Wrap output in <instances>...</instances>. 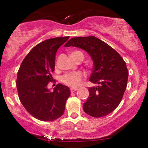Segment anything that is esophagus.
<instances>
[{
	"label": "esophagus",
	"mask_w": 148,
	"mask_h": 148,
	"mask_svg": "<svg viewBox=\"0 0 148 148\" xmlns=\"http://www.w3.org/2000/svg\"><path fill=\"white\" fill-rule=\"evenodd\" d=\"M78 90V89L77 88H71L70 89V90H71V93H73V92H75V91H77V90Z\"/></svg>",
	"instance_id": "1"
}]
</instances>
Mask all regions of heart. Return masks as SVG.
I'll use <instances>...</instances> for the list:
<instances>
[{"label": "heart", "instance_id": "obj_1", "mask_svg": "<svg viewBox=\"0 0 148 148\" xmlns=\"http://www.w3.org/2000/svg\"><path fill=\"white\" fill-rule=\"evenodd\" d=\"M77 54H82L79 51H75L71 53V56L73 58H75ZM85 78V75L81 71L71 72L65 73L62 75L61 78L62 82L66 86L71 87V88H76L82 84L83 80Z\"/></svg>", "mask_w": 148, "mask_h": 148}]
</instances>
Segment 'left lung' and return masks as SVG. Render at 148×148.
I'll return each instance as SVG.
<instances>
[{"instance_id": "1", "label": "left lung", "mask_w": 148, "mask_h": 148, "mask_svg": "<svg viewBox=\"0 0 148 148\" xmlns=\"http://www.w3.org/2000/svg\"><path fill=\"white\" fill-rule=\"evenodd\" d=\"M64 46L86 50L94 62L90 81L97 86L89 88L90 95L83 105L84 112L99 118L114 111L122 100L128 80V69L123 58L95 36L73 38Z\"/></svg>"}]
</instances>
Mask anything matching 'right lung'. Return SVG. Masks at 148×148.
I'll return each instance as SVG.
<instances>
[{"mask_svg": "<svg viewBox=\"0 0 148 148\" xmlns=\"http://www.w3.org/2000/svg\"><path fill=\"white\" fill-rule=\"evenodd\" d=\"M69 36L44 40L32 48L17 73L18 96L32 116L42 121H52L63 114L71 94L67 86L58 84L51 92L47 88L52 82L57 50Z\"/></svg>", "mask_w": 148, "mask_h": 148, "instance_id": "1", "label": "right lung"}]
</instances>
